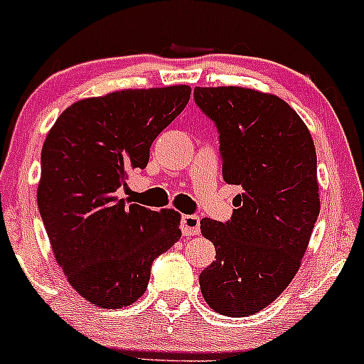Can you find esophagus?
Here are the masks:
<instances>
[{
    "label": "esophagus",
    "instance_id": "34e87169",
    "mask_svg": "<svg viewBox=\"0 0 364 364\" xmlns=\"http://www.w3.org/2000/svg\"><path fill=\"white\" fill-rule=\"evenodd\" d=\"M181 230L183 237H194L200 235V217L198 215H182Z\"/></svg>",
    "mask_w": 364,
    "mask_h": 364
}]
</instances>
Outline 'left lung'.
<instances>
[{"label":"left lung","instance_id":"obj_1","mask_svg":"<svg viewBox=\"0 0 364 364\" xmlns=\"http://www.w3.org/2000/svg\"><path fill=\"white\" fill-rule=\"evenodd\" d=\"M194 101L220 133L224 181L242 189L231 220L201 219L215 245L201 294L217 314L252 316L301 266L321 210L316 147L301 117L275 95L220 85L196 87Z\"/></svg>","mask_w":364,"mask_h":364}]
</instances>
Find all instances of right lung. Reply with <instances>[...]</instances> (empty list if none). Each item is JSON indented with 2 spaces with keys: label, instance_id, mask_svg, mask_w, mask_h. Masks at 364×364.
I'll return each instance as SVG.
<instances>
[{
  "label": "right lung",
  "instance_id": "1",
  "mask_svg": "<svg viewBox=\"0 0 364 364\" xmlns=\"http://www.w3.org/2000/svg\"><path fill=\"white\" fill-rule=\"evenodd\" d=\"M189 98V85H168L78 100L45 138L40 215L70 286L92 305L136 301L152 261L182 237L181 213L126 207L117 189L147 166L152 141Z\"/></svg>",
  "mask_w": 364,
  "mask_h": 364
}]
</instances>
